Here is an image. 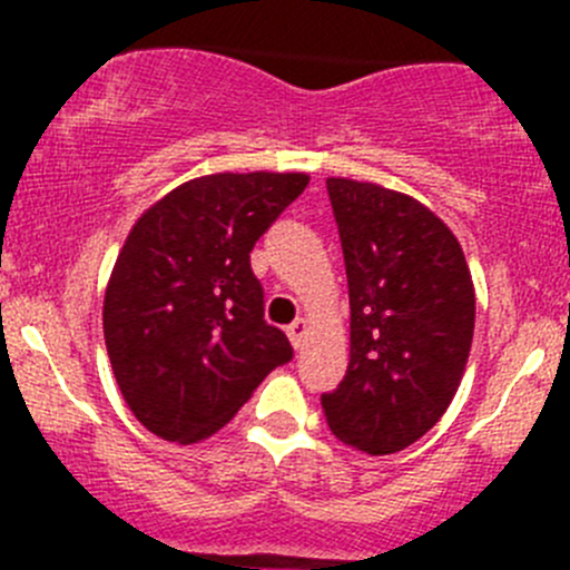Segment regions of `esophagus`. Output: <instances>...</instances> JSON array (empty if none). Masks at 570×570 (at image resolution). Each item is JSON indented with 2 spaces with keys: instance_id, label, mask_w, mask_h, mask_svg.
Wrapping results in <instances>:
<instances>
[{
  "instance_id": "34e87169",
  "label": "esophagus",
  "mask_w": 570,
  "mask_h": 570,
  "mask_svg": "<svg viewBox=\"0 0 570 570\" xmlns=\"http://www.w3.org/2000/svg\"><path fill=\"white\" fill-rule=\"evenodd\" d=\"M289 342H292V347L295 350H303V344H306V336H308V322L306 320H295L289 325Z\"/></svg>"
}]
</instances>
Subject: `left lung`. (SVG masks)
I'll return each instance as SVG.
<instances>
[{"label": "left lung", "mask_w": 570, "mask_h": 570, "mask_svg": "<svg viewBox=\"0 0 570 570\" xmlns=\"http://www.w3.org/2000/svg\"><path fill=\"white\" fill-rule=\"evenodd\" d=\"M350 289V366L322 394L338 441L392 455L450 407L474 336V284L455 234L411 195L327 178Z\"/></svg>", "instance_id": "left-lung-1"}]
</instances>
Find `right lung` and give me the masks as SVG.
I'll list each match as a JSON object with an SVG mask.
<instances>
[{"instance_id": "right-lung-1", "label": "right lung", "mask_w": 570, "mask_h": 570, "mask_svg": "<svg viewBox=\"0 0 570 570\" xmlns=\"http://www.w3.org/2000/svg\"><path fill=\"white\" fill-rule=\"evenodd\" d=\"M306 174H215L142 212L105 295V342L126 405L154 435L195 444L228 424L292 344L264 320L250 250Z\"/></svg>"}]
</instances>
